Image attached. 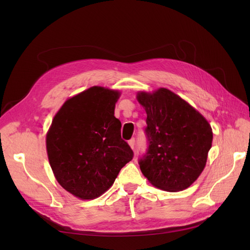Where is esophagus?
<instances>
[{
	"mask_svg": "<svg viewBox=\"0 0 250 250\" xmlns=\"http://www.w3.org/2000/svg\"><path fill=\"white\" fill-rule=\"evenodd\" d=\"M128 144H129V146H130L131 149H134V144H135L134 139H131L130 141H128Z\"/></svg>",
	"mask_w": 250,
	"mask_h": 250,
	"instance_id": "esophagus-1",
	"label": "esophagus"
}]
</instances>
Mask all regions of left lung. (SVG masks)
I'll return each instance as SVG.
<instances>
[{
    "mask_svg": "<svg viewBox=\"0 0 250 250\" xmlns=\"http://www.w3.org/2000/svg\"><path fill=\"white\" fill-rule=\"evenodd\" d=\"M137 100L147 113L149 148L140 168L149 183L168 192L183 191L199 177L213 142L208 120L183 98L160 87L141 90Z\"/></svg>",
    "mask_w": 250,
    "mask_h": 250,
    "instance_id": "left-lung-1",
    "label": "left lung"
}]
</instances>
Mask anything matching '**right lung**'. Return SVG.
Returning a JSON list of instances; mask_svg holds the SVG:
<instances>
[{
  "mask_svg": "<svg viewBox=\"0 0 250 250\" xmlns=\"http://www.w3.org/2000/svg\"><path fill=\"white\" fill-rule=\"evenodd\" d=\"M120 96V90L97 85L83 90L62 104L47 132L53 174L65 191L81 200L106 192L133 157L115 117Z\"/></svg>",
  "mask_w": 250,
  "mask_h": 250,
  "instance_id": "add662e5",
  "label": "right lung"
}]
</instances>
